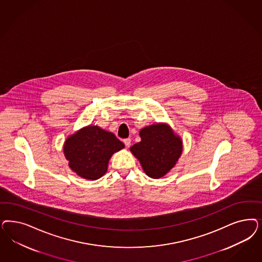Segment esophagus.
Returning a JSON list of instances; mask_svg holds the SVG:
<instances>
[{
    "label": "esophagus",
    "instance_id": "34e87169",
    "mask_svg": "<svg viewBox=\"0 0 262 262\" xmlns=\"http://www.w3.org/2000/svg\"><path fill=\"white\" fill-rule=\"evenodd\" d=\"M123 143H124V144H125V146L126 147H129V145H130V144H131V139H125V140H123Z\"/></svg>",
    "mask_w": 262,
    "mask_h": 262
}]
</instances>
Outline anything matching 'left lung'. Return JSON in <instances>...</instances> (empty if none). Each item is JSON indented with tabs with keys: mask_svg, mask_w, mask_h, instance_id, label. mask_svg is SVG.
I'll use <instances>...</instances> for the list:
<instances>
[{
	"mask_svg": "<svg viewBox=\"0 0 262 262\" xmlns=\"http://www.w3.org/2000/svg\"><path fill=\"white\" fill-rule=\"evenodd\" d=\"M140 137L141 142L132 145L130 150L149 178L164 177L176 166L182 153L180 137L165 123L144 127L140 131Z\"/></svg>",
	"mask_w": 262,
	"mask_h": 262,
	"instance_id": "8db88e82",
	"label": "left lung"
}]
</instances>
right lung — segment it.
Instances as JSON below:
<instances>
[{
  "label": "right lung",
  "instance_id": "obj_1",
  "mask_svg": "<svg viewBox=\"0 0 262 262\" xmlns=\"http://www.w3.org/2000/svg\"><path fill=\"white\" fill-rule=\"evenodd\" d=\"M123 147L124 144L113 133L89 125L68 137L63 153L70 169L79 177L96 180L106 173L112 155Z\"/></svg>",
  "mask_w": 262,
  "mask_h": 262
}]
</instances>
